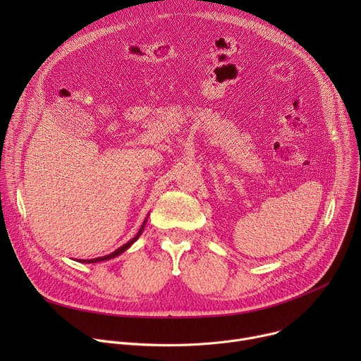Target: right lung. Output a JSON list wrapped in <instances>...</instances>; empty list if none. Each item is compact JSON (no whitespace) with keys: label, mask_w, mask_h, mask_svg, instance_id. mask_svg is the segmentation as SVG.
I'll list each match as a JSON object with an SVG mask.
<instances>
[{"label":"right lung","mask_w":361,"mask_h":361,"mask_svg":"<svg viewBox=\"0 0 361 361\" xmlns=\"http://www.w3.org/2000/svg\"><path fill=\"white\" fill-rule=\"evenodd\" d=\"M146 221H147V216H146V219L143 221V224H142V226H140V230H139V233L133 237L130 241H127L126 244H123L121 247H118L116 252H112V253H109V255H106V256H101V257H94V259H85V260H78V262H80V263H98V262H104V260H109V259H114V257H117L118 255H121V253H124L130 245L135 243L140 235H142V231L145 230V225H146Z\"/></svg>","instance_id":"right-lung-1"}]
</instances>
